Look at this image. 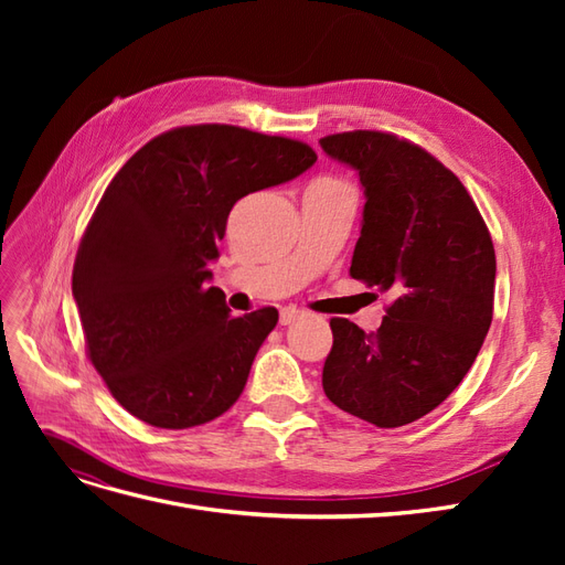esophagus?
Segmentation results:
<instances>
[{
    "mask_svg": "<svg viewBox=\"0 0 565 565\" xmlns=\"http://www.w3.org/2000/svg\"><path fill=\"white\" fill-rule=\"evenodd\" d=\"M303 313L299 309H295V306H287V309L280 311V324H292L295 320H299Z\"/></svg>",
    "mask_w": 565,
    "mask_h": 565,
    "instance_id": "34e87169",
    "label": "esophagus"
}]
</instances>
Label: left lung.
Here are the masks:
<instances>
[{
	"instance_id": "obj_1",
	"label": "left lung",
	"mask_w": 565,
	"mask_h": 565,
	"mask_svg": "<svg viewBox=\"0 0 565 565\" xmlns=\"http://www.w3.org/2000/svg\"><path fill=\"white\" fill-rule=\"evenodd\" d=\"M358 172L363 228L351 276L393 301L377 332L332 318L322 388L337 407L396 429L446 401L492 322L494 247L467 188L424 148L384 131L320 139Z\"/></svg>"
}]
</instances>
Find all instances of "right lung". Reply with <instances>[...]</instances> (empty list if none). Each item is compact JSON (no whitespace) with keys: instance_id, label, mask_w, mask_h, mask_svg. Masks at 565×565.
Listing matches in <instances>:
<instances>
[{"instance_id":"add662e5","label":"right lung","mask_w":565,"mask_h":565,"mask_svg":"<svg viewBox=\"0 0 565 565\" xmlns=\"http://www.w3.org/2000/svg\"><path fill=\"white\" fill-rule=\"evenodd\" d=\"M318 156L231 125L164 131L119 169L77 249L73 297L89 361L127 413L191 429L241 398L276 309L231 318L210 264L233 204Z\"/></svg>"}]
</instances>
